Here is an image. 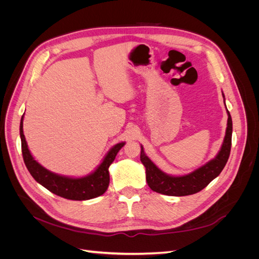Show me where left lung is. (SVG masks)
I'll list each match as a JSON object with an SVG mask.
<instances>
[{"label": "left lung", "instance_id": "obj_1", "mask_svg": "<svg viewBox=\"0 0 259 259\" xmlns=\"http://www.w3.org/2000/svg\"><path fill=\"white\" fill-rule=\"evenodd\" d=\"M224 96V94H223ZM228 122L223 146L218 154L213 160L207 162L205 165L195 169L190 174L184 176H170L158 168V166L145 154L144 147L140 151V161L146 167V179L150 189L162 194L171 197H184L201 191L219 174L222 173L227 161L229 159L232 138V120L229 111Z\"/></svg>", "mask_w": 259, "mask_h": 259}]
</instances>
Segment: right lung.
Listing matches in <instances>:
<instances>
[{"label":"right lung","mask_w":259,"mask_h":259,"mask_svg":"<svg viewBox=\"0 0 259 259\" xmlns=\"http://www.w3.org/2000/svg\"><path fill=\"white\" fill-rule=\"evenodd\" d=\"M22 120L20 121V138H21V151L22 158L25 161L26 166L38 184H41L46 189L51 192L59 195L61 198L74 201H84L97 198L99 195L104 194L110 183V176H109V166L114 161L115 155L120 151V149L124 146L125 143H120L113 146L110 151L107 153L104 161L100 163V165L96 170L81 178H71L66 176H60L54 174L49 169L43 167L41 164H38L33 156L31 155L28 145L26 142L25 135L22 130Z\"/></svg>","instance_id":"obj_1"}]
</instances>
